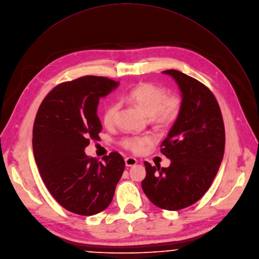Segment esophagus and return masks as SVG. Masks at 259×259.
Returning <instances> with one entry per match:
<instances>
[{"label":"esophagus","mask_w":259,"mask_h":259,"mask_svg":"<svg viewBox=\"0 0 259 259\" xmlns=\"http://www.w3.org/2000/svg\"><path fill=\"white\" fill-rule=\"evenodd\" d=\"M124 161H125V165H126L127 167L134 166V165L137 164V159H136V158H133V157H126V158L124 159Z\"/></svg>","instance_id":"esophagus-1"}]
</instances>
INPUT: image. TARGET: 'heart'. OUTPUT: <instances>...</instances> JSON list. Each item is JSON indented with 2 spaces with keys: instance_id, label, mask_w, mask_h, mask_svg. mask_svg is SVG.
<instances>
[{
  "instance_id": "heart-1",
  "label": "heart",
  "mask_w": 259,
  "mask_h": 259,
  "mask_svg": "<svg viewBox=\"0 0 259 259\" xmlns=\"http://www.w3.org/2000/svg\"><path fill=\"white\" fill-rule=\"evenodd\" d=\"M124 100L133 103L144 113L150 116L152 122L160 127H166L174 124L180 117L183 110V100L179 95H167L164 87L152 82H144L125 96ZM119 105L116 102H111L105 106L102 112V121L105 126H112L117 118ZM155 141L151 135L126 136L120 145L136 154L142 153L145 148Z\"/></svg>"
}]
</instances>
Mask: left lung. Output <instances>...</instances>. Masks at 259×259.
Masks as SVG:
<instances>
[{
  "instance_id": "1",
  "label": "left lung",
  "mask_w": 259,
  "mask_h": 259,
  "mask_svg": "<svg viewBox=\"0 0 259 259\" xmlns=\"http://www.w3.org/2000/svg\"><path fill=\"white\" fill-rule=\"evenodd\" d=\"M163 73L178 82L183 110L160 146L170 165L161 168L145 161L142 188L154 205L175 211L193 205L210 188L224 157L226 133L220 105L207 87L179 70Z\"/></svg>"
}]
</instances>
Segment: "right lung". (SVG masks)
Wrapping results in <instances>:
<instances>
[{
  "label": "right lung",
  "instance_id": "obj_1",
  "mask_svg": "<svg viewBox=\"0 0 259 259\" xmlns=\"http://www.w3.org/2000/svg\"><path fill=\"white\" fill-rule=\"evenodd\" d=\"M119 81L85 75L56 85L42 100L32 130L34 159L48 191L66 210L94 215L106 209L124 170L118 152L88 157L84 148L99 140V99Z\"/></svg>",
  "mask_w": 259,
  "mask_h": 259
}]
</instances>
